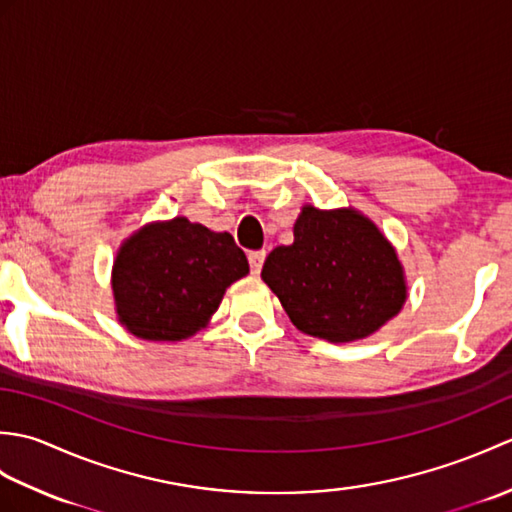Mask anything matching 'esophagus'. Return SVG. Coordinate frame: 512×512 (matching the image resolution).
Segmentation results:
<instances>
[{
  "label": "esophagus",
  "mask_w": 512,
  "mask_h": 512,
  "mask_svg": "<svg viewBox=\"0 0 512 512\" xmlns=\"http://www.w3.org/2000/svg\"><path fill=\"white\" fill-rule=\"evenodd\" d=\"M264 259H266V250H253V253H248L250 273H253V275H259V273H262Z\"/></svg>",
  "instance_id": "1"
}]
</instances>
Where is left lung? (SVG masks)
Here are the masks:
<instances>
[{
	"mask_svg": "<svg viewBox=\"0 0 512 512\" xmlns=\"http://www.w3.org/2000/svg\"><path fill=\"white\" fill-rule=\"evenodd\" d=\"M262 279L301 332L332 343L374 334L407 299L396 250L352 209L303 206L295 242L266 257Z\"/></svg>",
	"mask_w": 512,
	"mask_h": 512,
	"instance_id": "1",
	"label": "left lung"
}]
</instances>
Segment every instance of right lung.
Listing matches in <instances>:
<instances>
[{
  "label": "right lung",
  "mask_w": 512,
  "mask_h": 512,
  "mask_svg": "<svg viewBox=\"0 0 512 512\" xmlns=\"http://www.w3.org/2000/svg\"><path fill=\"white\" fill-rule=\"evenodd\" d=\"M248 275L233 235L187 217L140 228L118 250L114 299L118 319L145 341H182L204 328L224 290Z\"/></svg>",
  "instance_id": "1"
}]
</instances>
